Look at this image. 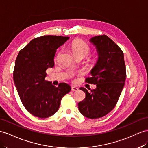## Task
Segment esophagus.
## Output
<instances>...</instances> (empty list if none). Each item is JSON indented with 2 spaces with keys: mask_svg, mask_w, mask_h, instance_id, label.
Listing matches in <instances>:
<instances>
[{
  "mask_svg": "<svg viewBox=\"0 0 148 148\" xmlns=\"http://www.w3.org/2000/svg\"><path fill=\"white\" fill-rule=\"evenodd\" d=\"M78 90V88H77V87H75V86H72V87H71V90L72 91H77Z\"/></svg>",
  "mask_w": 148,
  "mask_h": 148,
  "instance_id": "1",
  "label": "esophagus"
}]
</instances>
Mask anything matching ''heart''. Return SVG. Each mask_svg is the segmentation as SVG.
<instances>
[{
  "instance_id": "heart-1",
  "label": "heart",
  "mask_w": 148,
  "mask_h": 148,
  "mask_svg": "<svg viewBox=\"0 0 148 148\" xmlns=\"http://www.w3.org/2000/svg\"><path fill=\"white\" fill-rule=\"evenodd\" d=\"M70 49L75 57L84 58L90 51L89 46L80 39H75L70 44Z\"/></svg>"
}]
</instances>
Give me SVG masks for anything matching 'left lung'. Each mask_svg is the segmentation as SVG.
<instances>
[{"label": "left lung", "mask_w": 148, "mask_h": 148, "mask_svg": "<svg viewBox=\"0 0 148 148\" xmlns=\"http://www.w3.org/2000/svg\"><path fill=\"white\" fill-rule=\"evenodd\" d=\"M90 41L96 47L98 60L90 71L92 77L85 82L97 88L90 93L80 88L86 96L78 107L83 116L93 119L105 116L116 106L124 88L126 71L123 52L107 36H97Z\"/></svg>", "instance_id": "obj_1"}]
</instances>
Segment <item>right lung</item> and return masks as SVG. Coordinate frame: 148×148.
<instances>
[{
  "label": "right lung",
  "mask_w": 148,
  "mask_h": 148,
  "mask_svg": "<svg viewBox=\"0 0 148 148\" xmlns=\"http://www.w3.org/2000/svg\"><path fill=\"white\" fill-rule=\"evenodd\" d=\"M69 38L52 35L34 38L17 56L14 84L23 106L36 117L47 118L55 114L63 97L71 90L66 83H60L56 87L45 80L46 70L55 65L56 49Z\"/></svg>",
  "instance_id": "obj_1"
}]
</instances>
